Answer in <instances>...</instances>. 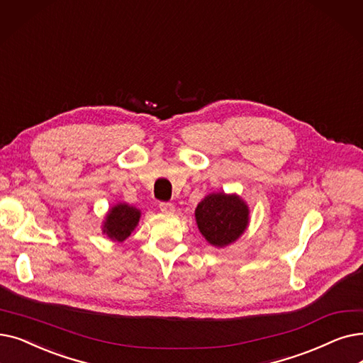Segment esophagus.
I'll use <instances>...</instances> for the list:
<instances>
[{
	"label": "esophagus",
	"mask_w": 363,
	"mask_h": 363,
	"mask_svg": "<svg viewBox=\"0 0 363 363\" xmlns=\"http://www.w3.org/2000/svg\"><path fill=\"white\" fill-rule=\"evenodd\" d=\"M159 208H160V211H162L163 213H172L173 211H175V206H173V204L169 203V201H162V203L159 204Z\"/></svg>",
	"instance_id": "obj_1"
}]
</instances>
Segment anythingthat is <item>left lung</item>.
<instances>
[{
  "label": "left lung",
  "mask_w": 363,
  "mask_h": 363,
  "mask_svg": "<svg viewBox=\"0 0 363 363\" xmlns=\"http://www.w3.org/2000/svg\"><path fill=\"white\" fill-rule=\"evenodd\" d=\"M196 220L200 233L218 247L238 240L247 227L249 209L238 196L224 193L204 197L196 209Z\"/></svg>",
  "instance_id": "1"
}]
</instances>
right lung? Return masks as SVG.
<instances>
[{"mask_svg":"<svg viewBox=\"0 0 363 363\" xmlns=\"http://www.w3.org/2000/svg\"><path fill=\"white\" fill-rule=\"evenodd\" d=\"M140 212L136 208L129 206V204H117L109 213L106 215L104 233L108 234L109 239L123 242L130 235V233L138 225Z\"/></svg>","mask_w":363,"mask_h":363,"instance_id":"right-lung-1","label":"right lung"}]
</instances>
